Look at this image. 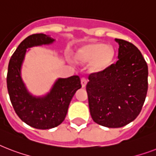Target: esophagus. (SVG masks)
I'll list each match as a JSON object with an SVG mask.
<instances>
[{"label":"esophagus","instance_id":"obj_1","mask_svg":"<svg viewBox=\"0 0 156 156\" xmlns=\"http://www.w3.org/2000/svg\"><path fill=\"white\" fill-rule=\"evenodd\" d=\"M87 78H81V84H82V87H85L86 86H87Z\"/></svg>","mask_w":156,"mask_h":156}]
</instances>
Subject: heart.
<instances>
[{
    "label": "heart",
    "mask_w": 156,
    "mask_h": 156,
    "mask_svg": "<svg viewBox=\"0 0 156 156\" xmlns=\"http://www.w3.org/2000/svg\"><path fill=\"white\" fill-rule=\"evenodd\" d=\"M74 60L80 65L88 64L93 73H100L111 66L115 58V50L111 45L101 43H89L79 48L74 53Z\"/></svg>",
    "instance_id": "heart-1"
}]
</instances>
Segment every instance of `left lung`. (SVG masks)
Masks as SVG:
<instances>
[{
  "label": "left lung",
  "mask_w": 156,
  "mask_h": 156,
  "mask_svg": "<svg viewBox=\"0 0 156 156\" xmlns=\"http://www.w3.org/2000/svg\"><path fill=\"white\" fill-rule=\"evenodd\" d=\"M118 43V61L107 70L91 73L87 84L90 116L95 123L120 128L140 113L148 88V67L133 44Z\"/></svg>",
  "instance_id": "left-lung-1"
}]
</instances>
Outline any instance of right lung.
I'll list each match as a JSON object with an SVG mask.
<instances>
[{
    "label": "right lung",
    "mask_w": 156,
    "mask_h": 156,
    "mask_svg": "<svg viewBox=\"0 0 156 156\" xmlns=\"http://www.w3.org/2000/svg\"><path fill=\"white\" fill-rule=\"evenodd\" d=\"M54 41L53 38L45 34L30 35L18 45L9 62L7 88L13 109L23 122L39 129H48L61 125L72 98L82 87L80 78L74 75L58 78L49 92L42 96H35L28 91L21 75L27 50L51 44Z\"/></svg>",
    "instance_id": "right-lung-1"
}]
</instances>
